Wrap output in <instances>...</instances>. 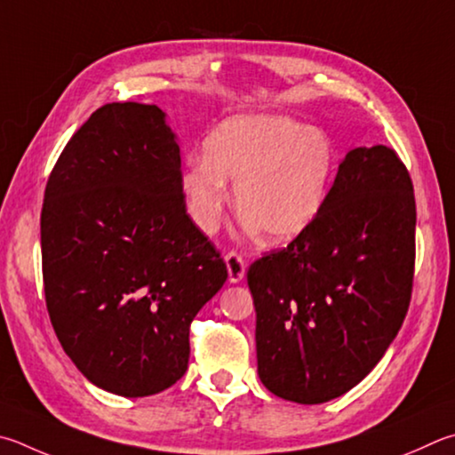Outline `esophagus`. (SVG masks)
<instances>
[{
  "mask_svg": "<svg viewBox=\"0 0 455 455\" xmlns=\"http://www.w3.org/2000/svg\"><path fill=\"white\" fill-rule=\"evenodd\" d=\"M225 262H227V270H228V280L233 284L241 283V280L244 278V270H246V262L244 259L238 252H228L225 256Z\"/></svg>",
  "mask_w": 455,
  "mask_h": 455,
  "instance_id": "1",
  "label": "esophagus"
}]
</instances>
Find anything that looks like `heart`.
<instances>
[{"mask_svg":"<svg viewBox=\"0 0 455 455\" xmlns=\"http://www.w3.org/2000/svg\"><path fill=\"white\" fill-rule=\"evenodd\" d=\"M334 171L336 148L322 129L286 115H236L212 129L204 155L188 159L180 191L195 225L211 235L228 203L227 179L235 180L244 227L288 243L318 219Z\"/></svg>","mask_w":455,"mask_h":455,"instance_id":"1","label":"heart"}]
</instances>
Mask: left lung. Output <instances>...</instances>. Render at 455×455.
Listing matches in <instances>:
<instances>
[{
  "label": "left lung",
  "mask_w": 455,
  "mask_h": 455,
  "mask_svg": "<svg viewBox=\"0 0 455 455\" xmlns=\"http://www.w3.org/2000/svg\"><path fill=\"white\" fill-rule=\"evenodd\" d=\"M414 259L406 167L384 145L352 148L318 219L246 275L260 382L296 403H324L360 384L406 318Z\"/></svg>",
  "instance_id": "obj_1"
}]
</instances>
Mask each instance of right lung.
I'll return each instance as SVG.
<instances>
[{"label": "right lung", "mask_w": 455, "mask_h": 455, "mask_svg": "<svg viewBox=\"0 0 455 455\" xmlns=\"http://www.w3.org/2000/svg\"><path fill=\"white\" fill-rule=\"evenodd\" d=\"M41 259L53 330L91 384L143 398L183 378L191 322L228 275L187 214L159 107L103 105L71 137L45 187Z\"/></svg>", "instance_id": "add662e5"}]
</instances>
